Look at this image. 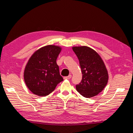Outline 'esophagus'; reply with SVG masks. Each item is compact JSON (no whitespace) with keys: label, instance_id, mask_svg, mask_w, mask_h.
I'll return each mask as SVG.
<instances>
[{"label":"esophagus","instance_id":"1","mask_svg":"<svg viewBox=\"0 0 133 133\" xmlns=\"http://www.w3.org/2000/svg\"><path fill=\"white\" fill-rule=\"evenodd\" d=\"M71 77H72L71 75H69V76H67V77H64V79H70L71 78Z\"/></svg>","mask_w":133,"mask_h":133}]
</instances>
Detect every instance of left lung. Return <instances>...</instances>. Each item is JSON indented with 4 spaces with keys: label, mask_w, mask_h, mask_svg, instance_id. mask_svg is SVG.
<instances>
[{
    "label": "left lung",
    "mask_w": 133,
    "mask_h": 133,
    "mask_svg": "<svg viewBox=\"0 0 133 133\" xmlns=\"http://www.w3.org/2000/svg\"><path fill=\"white\" fill-rule=\"evenodd\" d=\"M82 73V79L76 85V89L84 97L98 95L105 87L109 75L105 64L95 50L87 46L73 47Z\"/></svg>",
    "instance_id": "1"
}]
</instances>
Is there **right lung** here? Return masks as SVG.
Instances as JSON below:
<instances>
[{"label": "right lung", "instance_id": "obj_1", "mask_svg": "<svg viewBox=\"0 0 133 133\" xmlns=\"http://www.w3.org/2000/svg\"><path fill=\"white\" fill-rule=\"evenodd\" d=\"M61 50L59 46L48 45L36 51L29 59L24 69V79L33 94L48 95L63 81L56 62Z\"/></svg>", "mask_w": 133, "mask_h": 133}]
</instances>
